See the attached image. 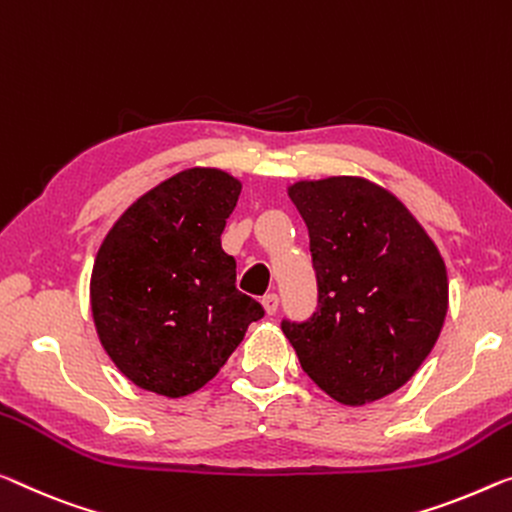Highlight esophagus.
Listing matches in <instances>:
<instances>
[{
  "instance_id": "1",
  "label": "esophagus",
  "mask_w": 512,
  "mask_h": 512,
  "mask_svg": "<svg viewBox=\"0 0 512 512\" xmlns=\"http://www.w3.org/2000/svg\"><path fill=\"white\" fill-rule=\"evenodd\" d=\"M261 304H263L267 316H274V313H277V309H279V295L277 293H267L261 300Z\"/></svg>"
}]
</instances>
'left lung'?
<instances>
[{
    "label": "left lung",
    "instance_id": "left-lung-1",
    "mask_svg": "<svg viewBox=\"0 0 512 512\" xmlns=\"http://www.w3.org/2000/svg\"><path fill=\"white\" fill-rule=\"evenodd\" d=\"M318 306L283 320L304 373L343 405L384 398L419 371L448 309L446 265L396 196L371 180H300Z\"/></svg>",
    "mask_w": 512,
    "mask_h": 512
}]
</instances>
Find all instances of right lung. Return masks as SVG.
Instances as JSON below:
<instances>
[{
  "label": "right lung",
  "mask_w": 512,
  "mask_h": 512,
  "mask_svg": "<svg viewBox=\"0 0 512 512\" xmlns=\"http://www.w3.org/2000/svg\"><path fill=\"white\" fill-rule=\"evenodd\" d=\"M240 180L187 169L132 203L98 249L91 311L116 368L167 398L194 393L265 316L235 286V258L222 249Z\"/></svg>",
  "instance_id": "1"
}]
</instances>
